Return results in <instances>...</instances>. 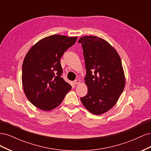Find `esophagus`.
I'll return each mask as SVG.
<instances>
[{
	"label": "esophagus",
	"mask_w": 151,
	"mask_h": 151,
	"mask_svg": "<svg viewBox=\"0 0 151 151\" xmlns=\"http://www.w3.org/2000/svg\"><path fill=\"white\" fill-rule=\"evenodd\" d=\"M80 80H79V79H76V80H75L74 81V84L75 85H77V84H79V83H80Z\"/></svg>",
	"instance_id": "obj_1"
}]
</instances>
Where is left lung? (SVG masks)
Segmentation results:
<instances>
[{
  "label": "left lung",
  "instance_id": "obj_1",
  "mask_svg": "<svg viewBox=\"0 0 151 151\" xmlns=\"http://www.w3.org/2000/svg\"><path fill=\"white\" fill-rule=\"evenodd\" d=\"M78 42L83 50L88 88L81 101L91 113L101 115L114 106L124 89L121 59L111 45L98 36H85Z\"/></svg>",
  "mask_w": 151,
  "mask_h": 151
}]
</instances>
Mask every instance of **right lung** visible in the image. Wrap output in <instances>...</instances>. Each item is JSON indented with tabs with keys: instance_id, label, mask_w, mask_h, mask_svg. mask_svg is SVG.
<instances>
[{
	"instance_id": "right-lung-1",
	"label": "right lung",
	"mask_w": 151,
	"mask_h": 151,
	"mask_svg": "<svg viewBox=\"0 0 151 151\" xmlns=\"http://www.w3.org/2000/svg\"><path fill=\"white\" fill-rule=\"evenodd\" d=\"M77 37L54 35L40 40L29 50L22 67L24 92L34 106L43 111L55 108L72 86L62 77L60 58Z\"/></svg>"
}]
</instances>
